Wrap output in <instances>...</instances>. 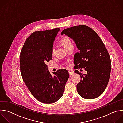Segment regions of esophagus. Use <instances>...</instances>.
Listing matches in <instances>:
<instances>
[{
	"mask_svg": "<svg viewBox=\"0 0 123 123\" xmlns=\"http://www.w3.org/2000/svg\"><path fill=\"white\" fill-rule=\"evenodd\" d=\"M68 73L69 75H72L74 74V72L73 71V70H68Z\"/></svg>",
	"mask_w": 123,
	"mask_h": 123,
	"instance_id": "34e87169",
	"label": "esophagus"
}]
</instances>
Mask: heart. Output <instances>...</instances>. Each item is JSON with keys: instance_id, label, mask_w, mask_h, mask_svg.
I'll list each match as a JSON object with an SVG mask.
<instances>
[{"instance_id": "obj_1", "label": "heart", "mask_w": 123, "mask_h": 123, "mask_svg": "<svg viewBox=\"0 0 123 123\" xmlns=\"http://www.w3.org/2000/svg\"><path fill=\"white\" fill-rule=\"evenodd\" d=\"M60 43L61 45L66 49L69 48V47L73 46V44L71 40L68 37H63L61 39ZM54 53H55V48L53 47L51 49V54L52 55H54Z\"/></svg>"}]
</instances>
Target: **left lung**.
Returning <instances> with one entry per match:
<instances>
[{"label":"left lung","instance_id":"8db88e82","mask_svg":"<svg viewBox=\"0 0 123 123\" xmlns=\"http://www.w3.org/2000/svg\"><path fill=\"white\" fill-rule=\"evenodd\" d=\"M65 34L75 42L79 52L75 54V69L84 68L87 72L82 75L76 85L78 94L83 98L92 99L101 95L106 89L111 73V62L109 52L102 40L92 28L84 25L64 29Z\"/></svg>","mask_w":123,"mask_h":123}]
</instances>
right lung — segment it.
I'll use <instances>...</instances> for the list:
<instances>
[{
    "label": "right lung",
    "mask_w": 123,
    "mask_h": 123,
    "mask_svg": "<svg viewBox=\"0 0 123 123\" xmlns=\"http://www.w3.org/2000/svg\"><path fill=\"white\" fill-rule=\"evenodd\" d=\"M59 28L39 31L26 39L20 52V65L23 81L32 95L46 104L55 103L63 96L69 74L59 69L51 75L47 62L52 59L51 49Z\"/></svg>",
    "instance_id": "obj_1"
}]
</instances>
